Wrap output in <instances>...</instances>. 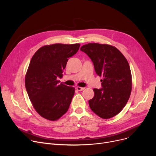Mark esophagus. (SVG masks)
Segmentation results:
<instances>
[{"label":"esophagus","mask_w":156,"mask_h":156,"mask_svg":"<svg viewBox=\"0 0 156 156\" xmlns=\"http://www.w3.org/2000/svg\"><path fill=\"white\" fill-rule=\"evenodd\" d=\"M84 89H85L84 87H76V90H78V91H82V90H83Z\"/></svg>","instance_id":"34e87169"}]
</instances>
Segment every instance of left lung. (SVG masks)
Instances as JSON below:
<instances>
[{
	"instance_id": "left-lung-1",
	"label": "left lung",
	"mask_w": 156,
	"mask_h": 156,
	"mask_svg": "<svg viewBox=\"0 0 156 156\" xmlns=\"http://www.w3.org/2000/svg\"><path fill=\"white\" fill-rule=\"evenodd\" d=\"M92 60L101 80L102 88H94L90 108L103 119L115 116L126 105L132 91V74L129 64L115 47L97 43L80 48Z\"/></svg>"
}]
</instances>
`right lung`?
Instances as JSON below:
<instances>
[{"instance_id": "right-lung-1", "label": "right lung", "mask_w": 156, "mask_h": 156, "mask_svg": "<svg viewBox=\"0 0 156 156\" xmlns=\"http://www.w3.org/2000/svg\"><path fill=\"white\" fill-rule=\"evenodd\" d=\"M80 45L56 44L40 48L32 57L25 77V87L33 106L40 115L51 121L59 119L69 108L75 88L62 83L69 57Z\"/></svg>"}]
</instances>
